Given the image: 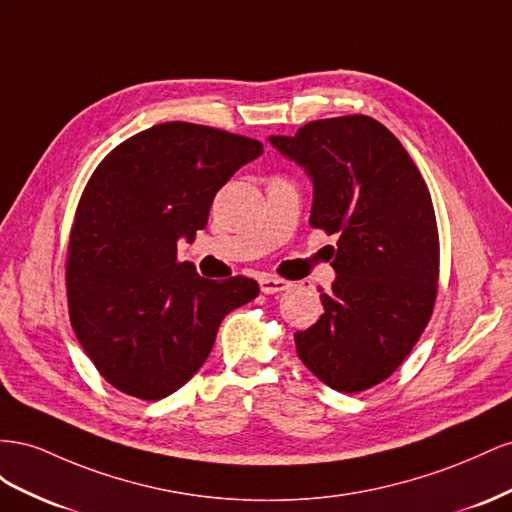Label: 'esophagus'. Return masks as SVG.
Returning a JSON list of instances; mask_svg holds the SVG:
<instances>
[{
    "label": "esophagus",
    "instance_id": "34e87169",
    "mask_svg": "<svg viewBox=\"0 0 512 512\" xmlns=\"http://www.w3.org/2000/svg\"><path fill=\"white\" fill-rule=\"evenodd\" d=\"M259 287H261V291H264V294H279V291H287L294 285H291L285 279H281V276L266 274V276H261V279H259Z\"/></svg>",
    "mask_w": 512,
    "mask_h": 512
}]
</instances>
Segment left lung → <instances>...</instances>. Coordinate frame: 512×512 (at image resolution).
<instances>
[{
  "label": "left lung",
  "instance_id": "left-lung-1",
  "mask_svg": "<svg viewBox=\"0 0 512 512\" xmlns=\"http://www.w3.org/2000/svg\"><path fill=\"white\" fill-rule=\"evenodd\" d=\"M270 143L313 178L311 227L337 233L324 313L296 332L300 360L339 392L382 384L433 315L440 233L412 156L369 115L315 120Z\"/></svg>",
  "mask_w": 512,
  "mask_h": 512
}]
</instances>
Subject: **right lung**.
Instances as JSON below:
<instances>
[{
  "label": "right lung",
  "mask_w": 512,
  "mask_h": 512,
  "mask_svg": "<svg viewBox=\"0 0 512 512\" xmlns=\"http://www.w3.org/2000/svg\"><path fill=\"white\" fill-rule=\"evenodd\" d=\"M261 152L257 139L165 122L122 141L87 180L68 240V313L113 388L169 397L206 362L223 317L259 296L246 276L203 279L178 261V240H195L221 186Z\"/></svg>",
  "instance_id": "add662e5"
}]
</instances>
